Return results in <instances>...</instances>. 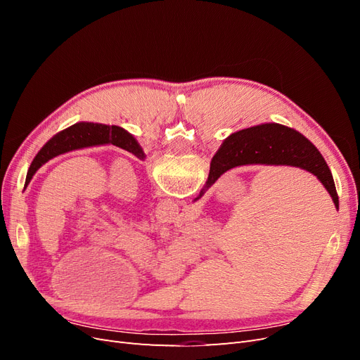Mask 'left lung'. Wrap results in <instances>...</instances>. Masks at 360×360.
I'll return each mask as SVG.
<instances>
[{
  "mask_svg": "<svg viewBox=\"0 0 360 360\" xmlns=\"http://www.w3.org/2000/svg\"><path fill=\"white\" fill-rule=\"evenodd\" d=\"M112 144L115 147L123 148L129 153L135 155L139 159H146L143 148L138 144V141L130 135L127 130L118 126H106L99 123H76L68 129L61 130L60 134L52 136L48 143L40 148L36 158L32 159L31 165L27 172L25 179V188L31 181L32 176L36 171L45 165V163L60 155L69 153L73 150L86 148V147H96V146H105ZM24 188V189H25Z\"/></svg>",
  "mask_w": 360,
  "mask_h": 360,
  "instance_id": "1",
  "label": "left lung"
}]
</instances>
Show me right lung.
Returning a JSON list of instances; mask_svg holds the SVG:
<instances>
[{
  "label": "right lung",
  "mask_w": 360,
  "mask_h": 360,
  "mask_svg": "<svg viewBox=\"0 0 360 360\" xmlns=\"http://www.w3.org/2000/svg\"><path fill=\"white\" fill-rule=\"evenodd\" d=\"M242 165H287L308 171L317 177L340 209L332 172L308 138L278 123H266L228 136L210 162L209 179L200 197L228 169ZM197 198V200H198Z\"/></svg>",
  "instance_id": "right-lung-1"
}]
</instances>
